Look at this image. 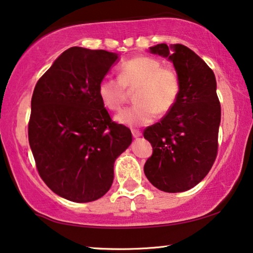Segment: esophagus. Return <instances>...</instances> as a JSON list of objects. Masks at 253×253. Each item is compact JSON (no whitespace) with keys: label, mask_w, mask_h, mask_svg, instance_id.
I'll return each mask as SVG.
<instances>
[{"label":"esophagus","mask_w":253,"mask_h":253,"mask_svg":"<svg viewBox=\"0 0 253 253\" xmlns=\"http://www.w3.org/2000/svg\"><path fill=\"white\" fill-rule=\"evenodd\" d=\"M132 136L133 138H139L141 136V132L139 130H132Z\"/></svg>","instance_id":"34e87169"}]
</instances>
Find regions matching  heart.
Returning <instances> with one entry per match:
<instances>
[{
	"instance_id": "obj_1",
	"label": "heart",
	"mask_w": 253,
	"mask_h": 253,
	"mask_svg": "<svg viewBox=\"0 0 253 253\" xmlns=\"http://www.w3.org/2000/svg\"><path fill=\"white\" fill-rule=\"evenodd\" d=\"M127 89H133L136 103L121 110L115 120L126 126H146L158 113L165 115L174 108L181 92L177 72L162 67V62L151 56H136L119 67V78L103 77L98 85L100 101L107 109L116 112L127 99Z\"/></svg>"
}]
</instances>
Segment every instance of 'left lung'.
Wrapping results in <instances>:
<instances>
[{
    "mask_svg": "<svg viewBox=\"0 0 253 253\" xmlns=\"http://www.w3.org/2000/svg\"><path fill=\"white\" fill-rule=\"evenodd\" d=\"M150 50L172 62L181 92L174 108L144 131L153 147L144 172L161 191L183 192L204 179L217 155L221 106L215 76L195 51L181 43H159Z\"/></svg>",
    "mask_w": 253,
    "mask_h": 253,
    "instance_id": "left-lung-1",
    "label": "left lung"
}]
</instances>
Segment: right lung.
I'll list each match as a JSON object with an SVG mask.
<instances>
[{
  "instance_id": "1",
  "label": "right lung",
  "mask_w": 253,
  "mask_h": 253,
  "mask_svg": "<svg viewBox=\"0 0 253 253\" xmlns=\"http://www.w3.org/2000/svg\"><path fill=\"white\" fill-rule=\"evenodd\" d=\"M117 58L103 49L71 47L34 87L29 143L38 172L51 191L71 202L101 198L113 184L114 162L132 141L98 95L100 81Z\"/></svg>"
}]
</instances>
